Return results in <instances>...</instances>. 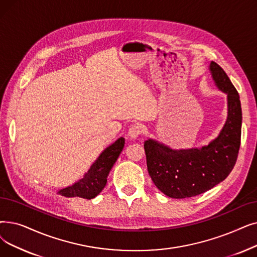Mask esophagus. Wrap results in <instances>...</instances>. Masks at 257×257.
<instances>
[{"mask_svg":"<svg viewBox=\"0 0 257 257\" xmlns=\"http://www.w3.org/2000/svg\"><path fill=\"white\" fill-rule=\"evenodd\" d=\"M143 133V127L141 125H133L129 128L128 137L131 140H137Z\"/></svg>","mask_w":257,"mask_h":257,"instance_id":"esophagus-1","label":"esophagus"}]
</instances>
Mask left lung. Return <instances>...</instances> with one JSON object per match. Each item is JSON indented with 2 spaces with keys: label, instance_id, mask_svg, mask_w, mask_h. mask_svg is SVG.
<instances>
[{
  "label": "left lung",
  "instance_id": "left-lung-1",
  "mask_svg": "<svg viewBox=\"0 0 257 257\" xmlns=\"http://www.w3.org/2000/svg\"><path fill=\"white\" fill-rule=\"evenodd\" d=\"M210 70L216 86L228 94V117L219 136L200 149L172 150L153 140L145 142L148 172L154 185L172 198L202 194L230 174L241 136V106L236 88L215 62Z\"/></svg>",
  "mask_w": 257,
  "mask_h": 257
}]
</instances>
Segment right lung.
I'll return each mask as SVG.
<instances>
[{
    "label": "right lung",
    "mask_w": 257,
    "mask_h": 257,
    "mask_svg": "<svg viewBox=\"0 0 257 257\" xmlns=\"http://www.w3.org/2000/svg\"><path fill=\"white\" fill-rule=\"evenodd\" d=\"M124 144L125 140L119 138L110 145L92 164L84 178L70 187L62 189L59 194L66 197H82L85 199L95 197L105 188L107 176L124 148Z\"/></svg>",
    "instance_id": "add662e5"
}]
</instances>
